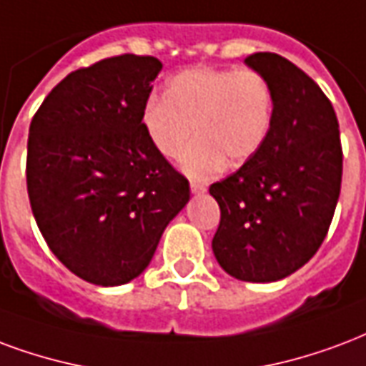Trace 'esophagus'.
<instances>
[{"label": "esophagus", "mask_w": 366, "mask_h": 366, "mask_svg": "<svg viewBox=\"0 0 366 366\" xmlns=\"http://www.w3.org/2000/svg\"><path fill=\"white\" fill-rule=\"evenodd\" d=\"M190 190H192V194H202V192H205V184L190 182Z\"/></svg>", "instance_id": "1"}]
</instances>
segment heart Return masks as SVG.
<instances>
[{"label": "heart", "mask_w": 366, "mask_h": 366, "mask_svg": "<svg viewBox=\"0 0 366 366\" xmlns=\"http://www.w3.org/2000/svg\"><path fill=\"white\" fill-rule=\"evenodd\" d=\"M273 122L269 81L252 69L190 67L172 75L164 97H151L142 112L149 143L167 159L180 157L192 178H209L224 162L242 167L267 139Z\"/></svg>", "instance_id": "obj_1"}]
</instances>
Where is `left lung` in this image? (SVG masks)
<instances>
[{
	"label": "left lung",
	"instance_id": "1",
	"mask_svg": "<svg viewBox=\"0 0 366 366\" xmlns=\"http://www.w3.org/2000/svg\"><path fill=\"white\" fill-rule=\"evenodd\" d=\"M244 64L273 91L267 139L234 174L211 184L221 207L213 254L240 281L272 283L318 252L342 190V142L334 107L307 73L272 52Z\"/></svg>",
	"mask_w": 366,
	"mask_h": 366
}]
</instances>
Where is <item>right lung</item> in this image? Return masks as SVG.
Masks as SVG:
<instances>
[{"instance_id": "obj_1", "label": "right lung", "mask_w": 366, "mask_h": 366, "mask_svg": "<svg viewBox=\"0 0 366 366\" xmlns=\"http://www.w3.org/2000/svg\"><path fill=\"white\" fill-rule=\"evenodd\" d=\"M162 64L124 54L59 81L29 129L26 190L54 256L81 280L116 287L142 275L190 184L142 128Z\"/></svg>"}]
</instances>
